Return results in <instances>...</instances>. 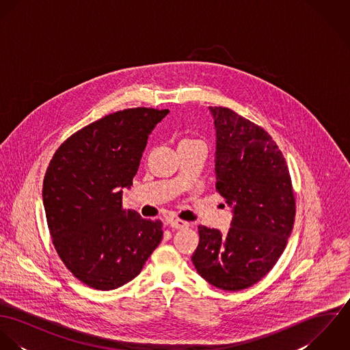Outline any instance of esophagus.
<instances>
[{
	"label": "esophagus",
	"mask_w": 350,
	"mask_h": 350,
	"mask_svg": "<svg viewBox=\"0 0 350 350\" xmlns=\"http://www.w3.org/2000/svg\"><path fill=\"white\" fill-rule=\"evenodd\" d=\"M168 224H170V226L174 228V229H185V228H189V226H190L189 222L182 221V219H171Z\"/></svg>",
	"instance_id": "obj_1"
}]
</instances>
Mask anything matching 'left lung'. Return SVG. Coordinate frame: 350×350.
<instances>
[{
    "label": "left lung",
    "mask_w": 350,
    "mask_h": 350,
    "mask_svg": "<svg viewBox=\"0 0 350 350\" xmlns=\"http://www.w3.org/2000/svg\"><path fill=\"white\" fill-rule=\"evenodd\" d=\"M215 126V189L233 208L228 234L198 226L193 264L217 288L240 291L276 264L295 221L286 159L261 126L232 109L208 107Z\"/></svg>",
    "instance_id": "1"
}]
</instances>
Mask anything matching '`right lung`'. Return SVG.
Returning <instances> with one entry per match:
<instances>
[{
  "mask_svg": "<svg viewBox=\"0 0 350 350\" xmlns=\"http://www.w3.org/2000/svg\"><path fill=\"white\" fill-rule=\"evenodd\" d=\"M170 110L133 107L70 136L51 159L43 203L52 244L86 286L109 291L135 279L163 237L161 221L122 207L150 132Z\"/></svg>",
  "mask_w": 350,
  "mask_h": 350,
  "instance_id": "right-lung-1",
  "label": "right lung"
}]
</instances>
